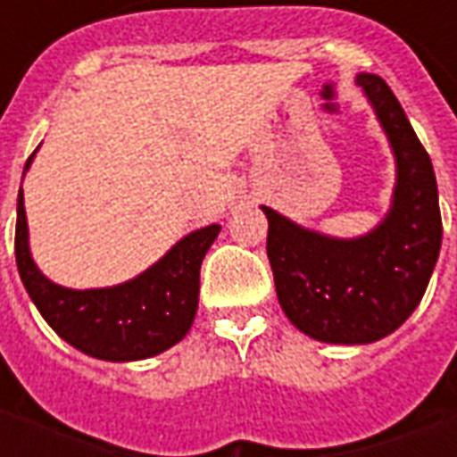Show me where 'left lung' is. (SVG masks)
I'll use <instances>...</instances> for the list:
<instances>
[{
	"instance_id": "1",
	"label": "left lung",
	"mask_w": 457,
	"mask_h": 457,
	"mask_svg": "<svg viewBox=\"0 0 457 457\" xmlns=\"http://www.w3.org/2000/svg\"><path fill=\"white\" fill-rule=\"evenodd\" d=\"M394 154L392 205L360 237H330L262 205L281 311L313 340H382L421 303L441 252L438 186L428 154L379 75L357 73Z\"/></svg>"
}]
</instances>
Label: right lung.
<instances>
[{"label": "right lung", "mask_w": 457, "mask_h": 457, "mask_svg": "<svg viewBox=\"0 0 457 457\" xmlns=\"http://www.w3.org/2000/svg\"><path fill=\"white\" fill-rule=\"evenodd\" d=\"M36 151L26 161L24 173ZM218 235V222L193 229L129 281L104 288H68L46 277L31 257L21 188L16 200V267L26 294L65 343L107 362L146 360L188 336L198 311L200 264Z\"/></svg>", "instance_id": "1"}]
</instances>
